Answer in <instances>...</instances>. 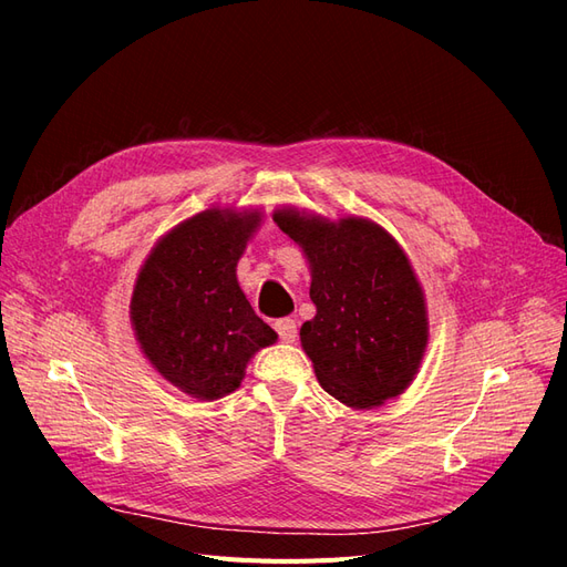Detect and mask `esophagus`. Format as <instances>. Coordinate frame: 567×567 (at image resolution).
Returning <instances> with one entry per match:
<instances>
[{"label":"esophagus","instance_id":"1","mask_svg":"<svg viewBox=\"0 0 567 567\" xmlns=\"http://www.w3.org/2000/svg\"><path fill=\"white\" fill-rule=\"evenodd\" d=\"M276 332H278L280 341L295 343L297 341V322L291 318H280V320H276Z\"/></svg>","mask_w":567,"mask_h":567}]
</instances>
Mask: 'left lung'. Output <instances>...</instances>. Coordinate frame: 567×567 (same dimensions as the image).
I'll use <instances>...</instances> for the list:
<instances>
[{
	"label": "left lung",
	"instance_id": "left-lung-1",
	"mask_svg": "<svg viewBox=\"0 0 567 567\" xmlns=\"http://www.w3.org/2000/svg\"><path fill=\"white\" fill-rule=\"evenodd\" d=\"M272 218L310 264L318 313L299 334L320 386L355 410L403 393L429 341L424 291L405 251L368 218L334 224L295 209Z\"/></svg>",
	"mask_w": 567,
	"mask_h": 567
}]
</instances>
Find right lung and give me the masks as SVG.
Instances as JSON below:
<instances>
[{
    "instance_id": "1",
    "label": "right lung",
    "mask_w": 567,
    "mask_h": 567,
    "mask_svg": "<svg viewBox=\"0 0 567 567\" xmlns=\"http://www.w3.org/2000/svg\"><path fill=\"white\" fill-rule=\"evenodd\" d=\"M259 221V212H199L162 237L136 278L130 308L141 349L193 398L233 393L249 358L278 339L235 278Z\"/></svg>"
}]
</instances>
